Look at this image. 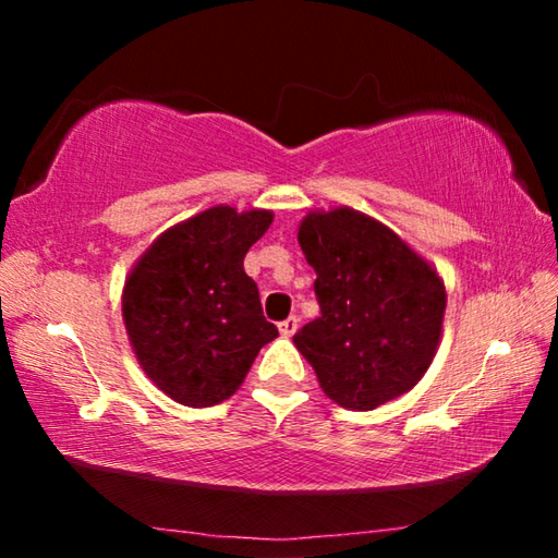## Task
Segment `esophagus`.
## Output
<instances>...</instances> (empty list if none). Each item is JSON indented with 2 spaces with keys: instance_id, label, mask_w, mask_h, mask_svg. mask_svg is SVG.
<instances>
[{
  "instance_id": "esophagus-1",
  "label": "esophagus",
  "mask_w": 558,
  "mask_h": 558,
  "mask_svg": "<svg viewBox=\"0 0 558 558\" xmlns=\"http://www.w3.org/2000/svg\"><path fill=\"white\" fill-rule=\"evenodd\" d=\"M298 325H300V319L295 315H290L288 319H282V323L278 325V329H280L282 337H292V335L298 332Z\"/></svg>"
}]
</instances>
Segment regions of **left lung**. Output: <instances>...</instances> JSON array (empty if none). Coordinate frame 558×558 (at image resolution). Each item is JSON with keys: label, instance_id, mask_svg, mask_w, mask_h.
<instances>
[{"label": "left lung", "instance_id": "obj_1", "mask_svg": "<svg viewBox=\"0 0 558 558\" xmlns=\"http://www.w3.org/2000/svg\"><path fill=\"white\" fill-rule=\"evenodd\" d=\"M298 241L317 272L319 317L292 342L323 391L352 411L411 391L440 342L438 272L391 229L352 209L307 214Z\"/></svg>", "mask_w": 558, "mask_h": 558}]
</instances>
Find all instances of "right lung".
<instances>
[{
	"label": "right lung",
	"mask_w": 558,
	"mask_h": 558,
	"mask_svg": "<svg viewBox=\"0 0 558 558\" xmlns=\"http://www.w3.org/2000/svg\"><path fill=\"white\" fill-rule=\"evenodd\" d=\"M270 223V211L214 206L159 235L132 268L122 292L128 337L169 399L194 409L229 399L278 337L243 270Z\"/></svg>",
	"instance_id": "1"
}]
</instances>
